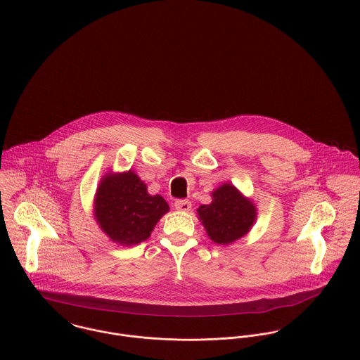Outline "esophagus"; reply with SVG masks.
Returning a JSON list of instances; mask_svg holds the SVG:
<instances>
[{"label": "esophagus", "instance_id": "esophagus-1", "mask_svg": "<svg viewBox=\"0 0 360 360\" xmlns=\"http://www.w3.org/2000/svg\"><path fill=\"white\" fill-rule=\"evenodd\" d=\"M174 207L180 212H188L191 209V202L190 201H186V200H177L174 202Z\"/></svg>", "mask_w": 360, "mask_h": 360}]
</instances>
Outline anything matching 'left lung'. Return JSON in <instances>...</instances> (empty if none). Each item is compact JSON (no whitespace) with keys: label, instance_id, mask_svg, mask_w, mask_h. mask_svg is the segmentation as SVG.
Here are the masks:
<instances>
[{"label":"left lung","instance_id":"8db88e82","mask_svg":"<svg viewBox=\"0 0 360 360\" xmlns=\"http://www.w3.org/2000/svg\"><path fill=\"white\" fill-rule=\"evenodd\" d=\"M212 202L197 209L207 237L219 245H230L250 233L257 221V206L230 183L210 193Z\"/></svg>","mask_w":360,"mask_h":360}]
</instances>
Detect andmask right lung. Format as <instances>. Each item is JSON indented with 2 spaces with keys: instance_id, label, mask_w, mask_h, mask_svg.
<instances>
[{
  "instance_id": "add662e5",
  "label": "right lung",
  "mask_w": 360,
  "mask_h": 360,
  "mask_svg": "<svg viewBox=\"0 0 360 360\" xmlns=\"http://www.w3.org/2000/svg\"><path fill=\"white\" fill-rule=\"evenodd\" d=\"M167 212V202L159 194L150 195L133 170L106 173L96 191L94 219L112 243L123 247L146 241Z\"/></svg>"
}]
</instances>
